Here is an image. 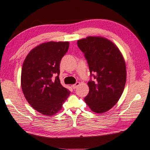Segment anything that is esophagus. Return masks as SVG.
<instances>
[{
    "instance_id": "obj_1",
    "label": "esophagus",
    "mask_w": 150,
    "mask_h": 150,
    "mask_svg": "<svg viewBox=\"0 0 150 150\" xmlns=\"http://www.w3.org/2000/svg\"><path fill=\"white\" fill-rule=\"evenodd\" d=\"M79 85H80V82H77L75 84H73V85L72 86V87L74 88V89H75V88H76Z\"/></svg>"
}]
</instances>
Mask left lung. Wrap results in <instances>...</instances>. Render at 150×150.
<instances>
[{"label": "left lung", "mask_w": 150, "mask_h": 150, "mask_svg": "<svg viewBox=\"0 0 150 150\" xmlns=\"http://www.w3.org/2000/svg\"><path fill=\"white\" fill-rule=\"evenodd\" d=\"M77 44L95 79L88 82L89 93L84 101L94 112H108L124 92L126 82L124 56L113 42L102 36H87L78 40Z\"/></svg>", "instance_id": "8db88e82"}]
</instances>
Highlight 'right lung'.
I'll return each instance as SVG.
<instances>
[{
	"label": "right lung",
	"mask_w": 150,
	"mask_h": 150,
	"mask_svg": "<svg viewBox=\"0 0 150 150\" xmlns=\"http://www.w3.org/2000/svg\"><path fill=\"white\" fill-rule=\"evenodd\" d=\"M69 48V42H47L32 49L22 67L21 87L27 102L45 116L62 109L70 92L59 79L60 62Z\"/></svg>",
	"instance_id": "1"
}]
</instances>
